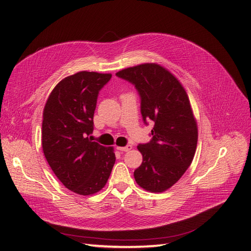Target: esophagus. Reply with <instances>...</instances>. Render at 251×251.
Returning <instances> with one entry per match:
<instances>
[{"mask_svg": "<svg viewBox=\"0 0 251 251\" xmlns=\"http://www.w3.org/2000/svg\"><path fill=\"white\" fill-rule=\"evenodd\" d=\"M117 149H118L119 151H129L132 149V146H131L130 144H128V145L124 146V147H122V146H118Z\"/></svg>", "mask_w": 251, "mask_h": 251, "instance_id": "esophagus-1", "label": "esophagus"}]
</instances>
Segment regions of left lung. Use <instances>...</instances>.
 I'll return each instance as SVG.
<instances>
[{"label": "left lung", "mask_w": 251, "mask_h": 251, "mask_svg": "<svg viewBox=\"0 0 251 251\" xmlns=\"http://www.w3.org/2000/svg\"><path fill=\"white\" fill-rule=\"evenodd\" d=\"M117 76L133 83L144 122L155 123L151 142L138 145L143 161L134 179L146 191L164 192L182 177L196 151L198 129L189 96L177 77L158 63L138 64Z\"/></svg>", "instance_id": "1"}]
</instances>
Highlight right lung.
<instances>
[{"mask_svg": "<svg viewBox=\"0 0 251 251\" xmlns=\"http://www.w3.org/2000/svg\"><path fill=\"white\" fill-rule=\"evenodd\" d=\"M111 74L81 71L57 83L43 109L42 150L62 184L79 195L105 187L115 162L113 147L88 138L100 90Z\"/></svg>", "mask_w": 251, "mask_h": 251, "instance_id": "add662e5", "label": "right lung"}]
</instances>
